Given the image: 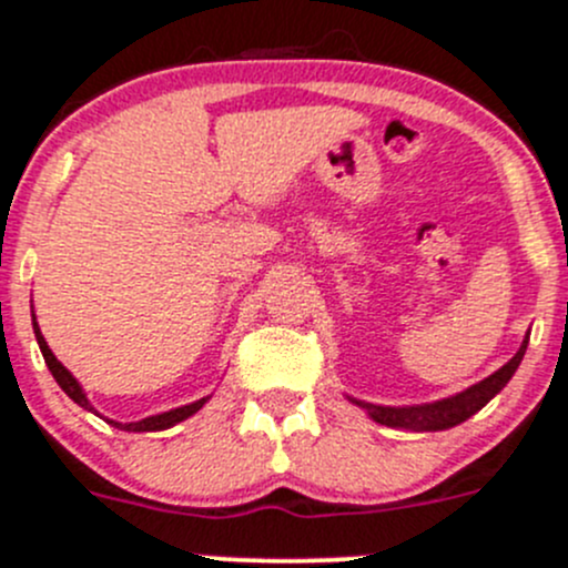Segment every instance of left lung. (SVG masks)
<instances>
[{
  "mask_svg": "<svg viewBox=\"0 0 568 568\" xmlns=\"http://www.w3.org/2000/svg\"><path fill=\"white\" fill-rule=\"evenodd\" d=\"M527 342H530V331L521 339L519 351L514 353L508 364L491 373L488 378H483L480 384L469 386V389L458 392L453 397H442V400L434 403H419V406H375V403L356 400V397L347 395V400L356 403L358 408L369 414V419L378 425H386V428H403V430H447L456 428V425L467 423L473 414L480 412L494 395L503 392V386L514 378V373L519 369L521 358H525Z\"/></svg>",
  "mask_w": 568,
  "mask_h": 568,
  "instance_id": "obj_1",
  "label": "left lung"
}]
</instances>
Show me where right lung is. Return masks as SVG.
<instances>
[{
  "mask_svg": "<svg viewBox=\"0 0 568 568\" xmlns=\"http://www.w3.org/2000/svg\"><path fill=\"white\" fill-rule=\"evenodd\" d=\"M32 331H36V339H38V347H41V353H43V362H47L49 373L54 375V381H58L60 389H63L65 395H69L71 400L77 403V406H82V408H85V412L99 414L91 406V400H88V395H85V389H82V386H80V381H77L74 375H71L69 369H65L63 364L58 362V356H54L52 351H49L47 339H43L41 328H38V323H36V314H32ZM206 400H210V397H201V400L190 403V406L171 408V412L154 414V417L138 419V423H115V419H106V423H110L112 428L129 430V434H149V430H168V428H173V425H176V423H184V419H187V417H193V414L199 412V408H204ZM99 417H101V414H99Z\"/></svg>",
  "mask_w": 568,
  "mask_h": 568,
  "instance_id": "obj_1",
  "label": "right lung"
}]
</instances>
